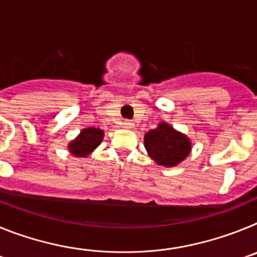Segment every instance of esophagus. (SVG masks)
<instances>
[{"label": "esophagus", "mask_w": 257, "mask_h": 257, "mask_svg": "<svg viewBox=\"0 0 257 257\" xmlns=\"http://www.w3.org/2000/svg\"><path fill=\"white\" fill-rule=\"evenodd\" d=\"M123 127H124V128H133L134 123L131 121H127V119H126V121L123 122Z\"/></svg>", "instance_id": "esophagus-1"}]
</instances>
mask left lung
<instances>
[{
	"instance_id": "left-lung-1",
	"label": "left lung",
	"mask_w": 257,
	"mask_h": 257,
	"mask_svg": "<svg viewBox=\"0 0 257 257\" xmlns=\"http://www.w3.org/2000/svg\"><path fill=\"white\" fill-rule=\"evenodd\" d=\"M144 144L149 156L158 165L166 167L176 166L190 152L189 139L167 123H160L157 128L148 131Z\"/></svg>"
}]
</instances>
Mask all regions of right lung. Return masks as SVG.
<instances>
[{
  "instance_id": "1",
  "label": "right lung",
  "mask_w": 257,
  "mask_h": 257,
  "mask_svg": "<svg viewBox=\"0 0 257 257\" xmlns=\"http://www.w3.org/2000/svg\"><path fill=\"white\" fill-rule=\"evenodd\" d=\"M104 133L99 128H85L76 140L69 144V151L76 157H86L91 153L103 140Z\"/></svg>"
}]
</instances>
